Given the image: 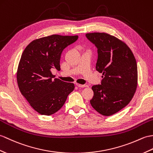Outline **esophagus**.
Segmentation results:
<instances>
[{
	"instance_id": "34e87169",
	"label": "esophagus",
	"mask_w": 153,
	"mask_h": 153,
	"mask_svg": "<svg viewBox=\"0 0 153 153\" xmlns=\"http://www.w3.org/2000/svg\"><path fill=\"white\" fill-rule=\"evenodd\" d=\"M76 85L77 87H81V88H83V87H86V85H81V84L77 83H76Z\"/></svg>"
}]
</instances>
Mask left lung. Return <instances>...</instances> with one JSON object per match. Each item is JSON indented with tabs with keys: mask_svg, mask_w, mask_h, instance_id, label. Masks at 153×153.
<instances>
[{
	"mask_svg": "<svg viewBox=\"0 0 153 153\" xmlns=\"http://www.w3.org/2000/svg\"><path fill=\"white\" fill-rule=\"evenodd\" d=\"M98 48L96 69L102 74L101 85L92 87L90 100L96 111L104 116L119 111L129 104L137 87V67L130 48L123 41L105 33L86 34Z\"/></svg>",
	"mask_w": 153,
	"mask_h": 153,
	"instance_id": "left-lung-1",
	"label": "left lung"
}]
</instances>
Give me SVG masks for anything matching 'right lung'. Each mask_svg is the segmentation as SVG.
I'll return each mask as SVG.
<instances>
[{"instance_id": "1", "label": "right lung", "mask_w": 153, "mask_h": 153, "mask_svg": "<svg viewBox=\"0 0 153 153\" xmlns=\"http://www.w3.org/2000/svg\"><path fill=\"white\" fill-rule=\"evenodd\" d=\"M78 36L53 34L32 41L25 49L17 70V83L21 94L41 115L58 111L74 89V84L55 77L51 69L60 70L63 49Z\"/></svg>"}]
</instances>
